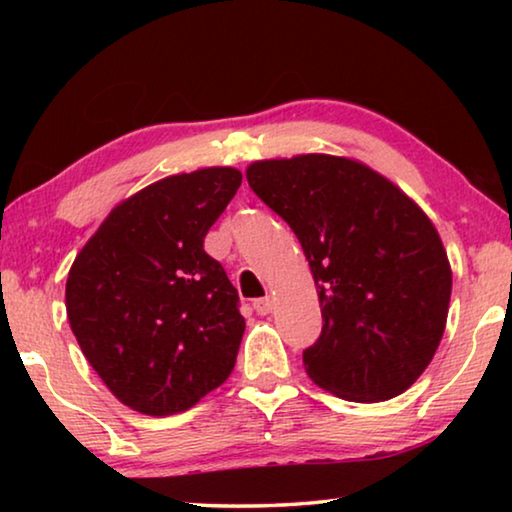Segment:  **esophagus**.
<instances>
[{"instance_id":"obj_1","label":"esophagus","mask_w":512,"mask_h":512,"mask_svg":"<svg viewBox=\"0 0 512 512\" xmlns=\"http://www.w3.org/2000/svg\"><path fill=\"white\" fill-rule=\"evenodd\" d=\"M273 307H275V300H273V296H264V298H257L255 302H253V309L257 311L259 316H266V314H271L273 311Z\"/></svg>"}]
</instances>
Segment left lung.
Instances as JSON below:
<instances>
[{"label": "left lung", "instance_id": "obj_1", "mask_svg": "<svg viewBox=\"0 0 512 512\" xmlns=\"http://www.w3.org/2000/svg\"><path fill=\"white\" fill-rule=\"evenodd\" d=\"M246 178L296 232L314 275L323 332L302 352L311 381L350 402L402 395L447 325L452 266L436 225L352 158L257 160Z\"/></svg>", "mask_w": 512, "mask_h": 512}]
</instances>
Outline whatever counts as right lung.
Instances as JSON below:
<instances>
[{
    "label": "right lung",
    "instance_id": "1",
    "mask_svg": "<svg viewBox=\"0 0 512 512\" xmlns=\"http://www.w3.org/2000/svg\"><path fill=\"white\" fill-rule=\"evenodd\" d=\"M239 185L235 167L162 178L112 207L69 268V327L133 411L183 413L235 368L246 320L203 239Z\"/></svg>",
    "mask_w": 512,
    "mask_h": 512
}]
</instances>
